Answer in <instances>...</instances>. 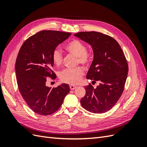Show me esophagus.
Segmentation results:
<instances>
[{
	"instance_id": "34e87169",
	"label": "esophagus",
	"mask_w": 147,
	"mask_h": 147,
	"mask_svg": "<svg viewBox=\"0 0 147 147\" xmlns=\"http://www.w3.org/2000/svg\"><path fill=\"white\" fill-rule=\"evenodd\" d=\"M77 86H75V85H73V84H70V89L71 90H74V89L76 88Z\"/></svg>"
}]
</instances>
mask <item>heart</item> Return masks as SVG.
Returning a JSON list of instances; mask_svg holds the SVG:
<instances>
[{
	"label": "heart",
	"mask_w": 147,
	"mask_h": 147,
	"mask_svg": "<svg viewBox=\"0 0 147 147\" xmlns=\"http://www.w3.org/2000/svg\"><path fill=\"white\" fill-rule=\"evenodd\" d=\"M65 50L71 55L77 57L78 62L88 66L91 62V55L87 52V47L83 43L77 39L70 41L65 46ZM52 61L56 66L63 64V56L59 49L56 48L52 53ZM84 74V70L82 67L72 69H65L59 73V77L62 82L74 84L80 82Z\"/></svg>",
	"instance_id": "heart-1"
}]
</instances>
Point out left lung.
I'll list each match as a JSON object with an SVG mask.
<instances>
[{
	"mask_svg": "<svg viewBox=\"0 0 147 147\" xmlns=\"http://www.w3.org/2000/svg\"><path fill=\"white\" fill-rule=\"evenodd\" d=\"M74 35L92 46L94 59L86 78L99 82L96 88L91 84L84 87L86 94L81 105L90 112L105 113L115 105L123 92L128 72L126 57L116 40L109 35L94 31Z\"/></svg>",
	"mask_w": 147,
	"mask_h": 147,
	"instance_id": "obj_1",
	"label": "left lung"
}]
</instances>
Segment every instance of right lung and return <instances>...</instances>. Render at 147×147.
<instances>
[{
  "instance_id": "obj_1",
  "label": "right lung",
  "mask_w": 147,
  "mask_h": 147,
  "mask_svg": "<svg viewBox=\"0 0 147 147\" xmlns=\"http://www.w3.org/2000/svg\"><path fill=\"white\" fill-rule=\"evenodd\" d=\"M71 33L42 30L28 38L21 46L15 64L18 86L24 100L35 113L47 116L58 110L70 91L67 84L46 86L47 77L55 78L52 53Z\"/></svg>"
}]
</instances>
